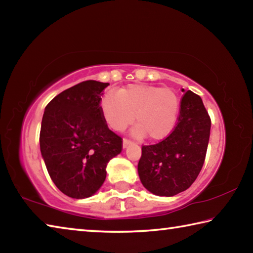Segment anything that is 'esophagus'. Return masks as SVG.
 <instances>
[{
  "label": "esophagus",
  "instance_id": "obj_1",
  "mask_svg": "<svg viewBox=\"0 0 253 253\" xmlns=\"http://www.w3.org/2000/svg\"><path fill=\"white\" fill-rule=\"evenodd\" d=\"M130 143H131L130 140H128V139H126V138H124V139H123V147H124V148L128 147V145H129Z\"/></svg>",
  "mask_w": 253,
  "mask_h": 253
}]
</instances>
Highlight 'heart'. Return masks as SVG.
<instances>
[{
  "label": "heart",
  "instance_id": "obj_1",
  "mask_svg": "<svg viewBox=\"0 0 253 253\" xmlns=\"http://www.w3.org/2000/svg\"><path fill=\"white\" fill-rule=\"evenodd\" d=\"M101 114L111 129L122 131L135 121L132 135L152 140L168 137L176 125L179 98L172 89L149 84H130L117 95L107 93L100 102Z\"/></svg>",
  "mask_w": 253,
  "mask_h": 253
}]
</instances>
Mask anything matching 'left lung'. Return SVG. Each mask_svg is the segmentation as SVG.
I'll use <instances>...</instances> for the list:
<instances>
[{"instance_id":"8db88e82","label":"left lung","mask_w":253,"mask_h":253,"mask_svg":"<svg viewBox=\"0 0 253 253\" xmlns=\"http://www.w3.org/2000/svg\"><path fill=\"white\" fill-rule=\"evenodd\" d=\"M210 130L211 119L202 99L187 90L173 131L158 144L142 148L137 169L144 187L158 196L187 190L202 169Z\"/></svg>"}]
</instances>
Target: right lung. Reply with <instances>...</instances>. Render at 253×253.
Returning <instances> with one entry per match:
<instances>
[{
  "mask_svg": "<svg viewBox=\"0 0 253 253\" xmlns=\"http://www.w3.org/2000/svg\"><path fill=\"white\" fill-rule=\"evenodd\" d=\"M108 84L84 81L55 96L44 109L41 155L55 186L72 199L96 194L108 162L122 152V138L101 114V96Z\"/></svg>",
  "mask_w": 253,
  "mask_h": 253,
  "instance_id": "right-lung-1",
  "label": "right lung"
}]
</instances>
